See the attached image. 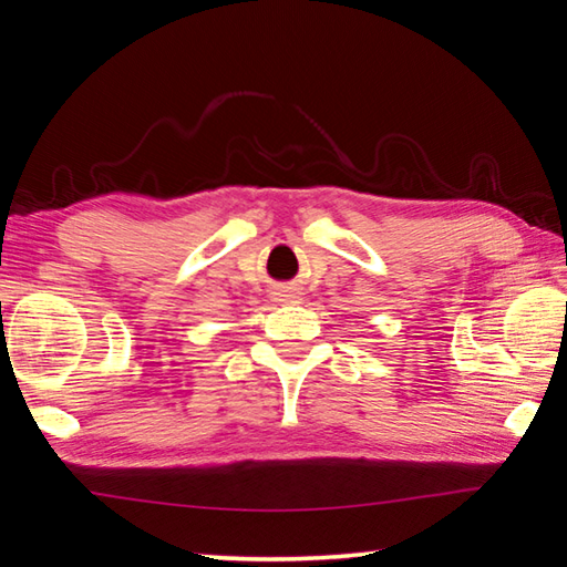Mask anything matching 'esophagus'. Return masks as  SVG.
I'll return each instance as SVG.
<instances>
[{
    "label": "esophagus",
    "mask_w": 567,
    "mask_h": 567,
    "mask_svg": "<svg viewBox=\"0 0 567 567\" xmlns=\"http://www.w3.org/2000/svg\"><path fill=\"white\" fill-rule=\"evenodd\" d=\"M275 300L277 302H300L302 300V292L297 290V287H280V290L275 292Z\"/></svg>",
    "instance_id": "1"
}]
</instances>
